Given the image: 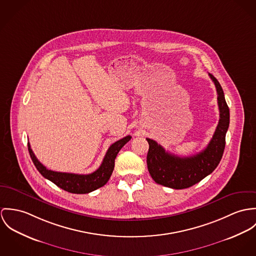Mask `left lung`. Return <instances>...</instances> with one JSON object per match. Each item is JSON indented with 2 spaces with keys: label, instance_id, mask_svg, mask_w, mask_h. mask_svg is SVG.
<instances>
[{
  "label": "left lung",
  "instance_id": "1",
  "mask_svg": "<svg viewBox=\"0 0 256 256\" xmlns=\"http://www.w3.org/2000/svg\"><path fill=\"white\" fill-rule=\"evenodd\" d=\"M209 76L216 86L220 118L204 150L190 157H178L166 151L155 140L146 138L149 144L147 168L152 178L159 184L174 190L192 186L215 170L222 159L230 124V110L219 82L211 74Z\"/></svg>",
  "mask_w": 256,
  "mask_h": 256
}]
</instances>
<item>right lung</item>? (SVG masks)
<instances>
[{"label": "right lung", "instance_id": "right-lung-1", "mask_svg": "<svg viewBox=\"0 0 256 256\" xmlns=\"http://www.w3.org/2000/svg\"><path fill=\"white\" fill-rule=\"evenodd\" d=\"M130 138L132 136H128L113 143L109 147L101 166L95 172L88 174H78L62 172L48 170L45 166H43V164H41L38 161L29 143L28 151L33 164L44 178L51 180L58 188H60L62 190L68 192L82 194L91 192L107 184L114 170V159L118 151L122 148V146L126 142L130 140Z\"/></svg>", "mask_w": 256, "mask_h": 256}]
</instances>
